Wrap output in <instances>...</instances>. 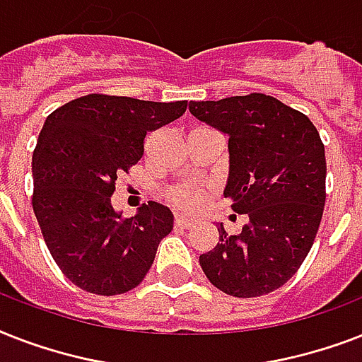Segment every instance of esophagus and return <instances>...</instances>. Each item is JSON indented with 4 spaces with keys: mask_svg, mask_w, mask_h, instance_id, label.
Masks as SVG:
<instances>
[{
    "mask_svg": "<svg viewBox=\"0 0 362 362\" xmlns=\"http://www.w3.org/2000/svg\"><path fill=\"white\" fill-rule=\"evenodd\" d=\"M176 226L182 227V229H192V227L197 226V220L187 218V216H176Z\"/></svg>",
    "mask_w": 362,
    "mask_h": 362,
    "instance_id": "obj_1",
    "label": "esophagus"
}]
</instances>
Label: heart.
I'll return each mask as SVG.
<instances>
[{
	"instance_id": "b5f03b06",
	"label": "heart",
	"mask_w": 362,
	"mask_h": 362,
	"mask_svg": "<svg viewBox=\"0 0 362 362\" xmlns=\"http://www.w3.org/2000/svg\"><path fill=\"white\" fill-rule=\"evenodd\" d=\"M167 195H169L170 203L186 210L199 209V206L204 203V199H206V192H204V189L189 186V184H178V186H173Z\"/></svg>"
}]
</instances>
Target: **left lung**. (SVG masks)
<instances>
[{
	"instance_id": "left-lung-1",
	"label": "left lung",
	"mask_w": 362,
	"mask_h": 362,
	"mask_svg": "<svg viewBox=\"0 0 362 362\" xmlns=\"http://www.w3.org/2000/svg\"><path fill=\"white\" fill-rule=\"evenodd\" d=\"M189 112L229 136L223 195L247 214L238 235L199 257L210 284L238 298L281 287L308 255L325 206V146L308 116L264 93L189 101Z\"/></svg>"
}]
</instances>
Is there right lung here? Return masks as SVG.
<instances>
[{"label":"right lung","mask_w":362,"mask_h":362,"mask_svg":"<svg viewBox=\"0 0 362 362\" xmlns=\"http://www.w3.org/2000/svg\"><path fill=\"white\" fill-rule=\"evenodd\" d=\"M186 107L90 93L42 125L31 159L33 212L59 270L84 291L110 297L139 286L173 231L165 204L150 201L122 218L110 197L118 175L142 158L146 133Z\"/></svg>","instance_id":"1"}]
</instances>
